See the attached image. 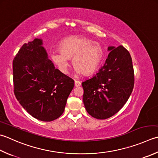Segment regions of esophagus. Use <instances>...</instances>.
Here are the masks:
<instances>
[{
    "label": "esophagus",
    "mask_w": 158,
    "mask_h": 158,
    "mask_svg": "<svg viewBox=\"0 0 158 158\" xmlns=\"http://www.w3.org/2000/svg\"><path fill=\"white\" fill-rule=\"evenodd\" d=\"M81 82L79 81H75V87H79L80 85H81Z\"/></svg>",
    "instance_id": "obj_1"
}]
</instances>
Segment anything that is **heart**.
Returning a JSON list of instances; mask_svg holds the SVG:
<instances>
[{
	"instance_id": "b5f03b06",
	"label": "heart",
	"mask_w": 158,
	"mask_h": 158,
	"mask_svg": "<svg viewBox=\"0 0 158 158\" xmlns=\"http://www.w3.org/2000/svg\"><path fill=\"white\" fill-rule=\"evenodd\" d=\"M103 57V51L98 42L86 37H69L60 44V51L51 54V59L61 72L66 73L69 59H73L74 69L84 76L93 74Z\"/></svg>"
}]
</instances>
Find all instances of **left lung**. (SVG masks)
Returning a JSON list of instances; mask_svg holds the SVG:
<instances>
[{
    "mask_svg": "<svg viewBox=\"0 0 158 158\" xmlns=\"http://www.w3.org/2000/svg\"><path fill=\"white\" fill-rule=\"evenodd\" d=\"M106 63L91 79L82 83L83 104L89 115L106 119L121 109L134 85V72L129 51L123 46H109Z\"/></svg>",
    "mask_w": 158,
    "mask_h": 158,
    "instance_id": "obj_1",
    "label": "left lung"
}]
</instances>
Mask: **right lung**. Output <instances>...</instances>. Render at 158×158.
I'll return each mask as SVG.
<instances>
[{
    "label": "right lung",
    "mask_w": 158,
    "mask_h": 158,
    "mask_svg": "<svg viewBox=\"0 0 158 158\" xmlns=\"http://www.w3.org/2000/svg\"><path fill=\"white\" fill-rule=\"evenodd\" d=\"M42 40L24 44L13 61L14 94L34 118L50 122L63 114L73 79L55 69Z\"/></svg>",
    "instance_id": "1"
}]
</instances>
